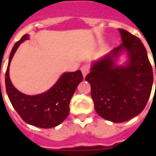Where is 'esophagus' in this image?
<instances>
[{"instance_id":"esophagus-1","label":"esophagus","mask_w":156,"mask_h":156,"mask_svg":"<svg viewBox=\"0 0 156 156\" xmlns=\"http://www.w3.org/2000/svg\"><path fill=\"white\" fill-rule=\"evenodd\" d=\"M89 70H90L89 65L84 64V65H83V66L81 67V71H82V73H83V77H85L86 75L88 74V73H89Z\"/></svg>"}]
</instances>
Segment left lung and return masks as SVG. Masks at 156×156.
<instances>
[{"mask_svg": "<svg viewBox=\"0 0 156 156\" xmlns=\"http://www.w3.org/2000/svg\"><path fill=\"white\" fill-rule=\"evenodd\" d=\"M119 32L122 44L95 62L85 78L91 85L96 112L114 123L125 122L140 114L146 106L153 84L152 66L140 39L124 29ZM122 50L129 53L128 65L115 67L113 57Z\"/></svg>", "mask_w": 156, "mask_h": 156, "instance_id": "1", "label": "left lung"}]
</instances>
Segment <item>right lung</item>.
I'll use <instances>...</instances> for the list:
<instances>
[{
    "label": "right lung",
    "mask_w": 156,
    "mask_h": 156,
    "mask_svg": "<svg viewBox=\"0 0 156 156\" xmlns=\"http://www.w3.org/2000/svg\"><path fill=\"white\" fill-rule=\"evenodd\" d=\"M27 38L28 35L26 34L16 41L10 54L5 72L6 93L12 106L26 123L45 129L55 127L68 117L70 100L83 77L80 70L66 73L62 75L52 88L44 94L29 96L19 92L10 80L9 65L19 45Z\"/></svg>",
    "instance_id": "add662e5"
}]
</instances>
